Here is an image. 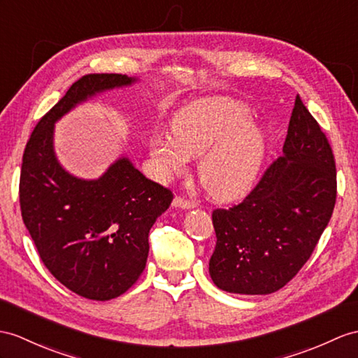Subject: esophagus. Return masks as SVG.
Segmentation results:
<instances>
[{"label": "esophagus", "mask_w": 358, "mask_h": 358, "mask_svg": "<svg viewBox=\"0 0 358 358\" xmlns=\"http://www.w3.org/2000/svg\"><path fill=\"white\" fill-rule=\"evenodd\" d=\"M173 206L182 208V209H191V208H194V202H191V200H187L180 196H176L173 199Z\"/></svg>", "instance_id": "obj_1"}]
</instances>
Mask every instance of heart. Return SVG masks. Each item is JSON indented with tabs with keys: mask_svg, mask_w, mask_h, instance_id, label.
Masks as SVG:
<instances>
[{
	"mask_svg": "<svg viewBox=\"0 0 358 358\" xmlns=\"http://www.w3.org/2000/svg\"><path fill=\"white\" fill-rule=\"evenodd\" d=\"M249 118L245 104L228 97L188 103L173 118V136L150 139L161 178L179 176L189 159L202 156L199 180L209 196L222 202L245 196L254 185L266 145L263 130Z\"/></svg>",
	"mask_w": 358,
	"mask_h": 358,
	"instance_id": "heart-1",
	"label": "heart"
}]
</instances>
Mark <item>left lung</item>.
Here are the masks:
<instances>
[{"mask_svg": "<svg viewBox=\"0 0 358 358\" xmlns=\"http://www.w3.org/2000/svg\"><path fill=\"white\" fill-rule=\"evenodd\" d=\"M337 196L334 155L298 95L282 156L241 203L214 209L209 275L219 289L268 294L289 282L315 250Z\"/></svg>", "mask_w": 358, "mask_h": 358, "instance_id": "8db88e82", "label": "left lung"}]
</instances>
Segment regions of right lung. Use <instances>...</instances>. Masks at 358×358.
<instances>
[{
    "mask_svg": "<svg viewBox=\"0 0 358 358\" xmlns=\"http://www.w3.org/2000/svg\"><path fill=\"white\" fill-rule=\"evenodd\" d=\"M136 82L126 74H86L71 85L25 145L20 203L42 263L66 289L92 301L127 292L149 257V232L173 194L121 156L99 179L69 174L59 164L55 123L103 91Z\"/></svg>",
    "mask_w": 358,
    "mask_h": 358,
    "instance_id": "1",
    "label": "right lung"
}]
</instances>
